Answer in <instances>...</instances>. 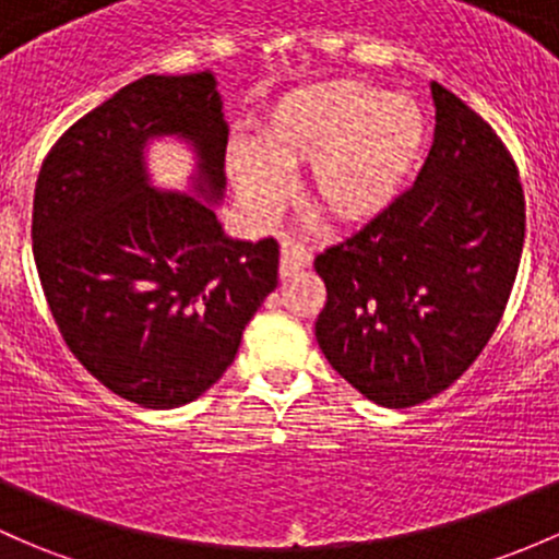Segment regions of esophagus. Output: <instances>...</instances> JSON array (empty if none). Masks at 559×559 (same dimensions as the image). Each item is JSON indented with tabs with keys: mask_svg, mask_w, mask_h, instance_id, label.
Returning <instances> with one entry per match:
<instances>
[{
	"mask_svg": "<svg viewBox=\"0 0 559 559\" xmlns=\"http://www.w3.org/2000/svg\"><path fill=\"white\" fill-rule=\"evenodd\" d=\"M310 264V254L305 251V246L295 243V240H281V264L278 273L281 278H289V275L299 273Z\"/></svg>",
	"mask_w": 559,
	"mask_h": 559,
	"instance_id": "esophagus-1",
	"label": "esophagus"
}]
</instances>
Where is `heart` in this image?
<instances>
[{"label": "heart", "instance_id": "1", "mask_svg": "<svg viewBox=\"0 0 559 559\" xmlns=\"http://www.w3.org/2000/svg\"><path fill=\"white\" fill-rule=\"evenodd\" d=\"M426 141V111L413 96L361 80H319L281 93L260 120L257 146H233L227 166L257 219L286 201L284 171L308 166V203L332 225L364 227L404 195Z\"/></svg>", "mask_w": 559, "mask_h": 559}]
</instances>
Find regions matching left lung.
<instances>
[{
	"label": "left lung",
	"instance_id": "obj_1",
	"mask_svg": "<svg viewBox=\"0 0 559 559\" xmlns=\"http://www.w3.org/2000/svg\"><path fill=\"white\" fill-rule=\"evenodd\" d=\"M437 128L413 190L316 257L326 361L380 407L450 388L507 308L525 243L520 174L490 126L431 82Z\"/></svg>",
	"mask_w": 559,
	"mask_h": 559
}]
</instances>
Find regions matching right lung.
Segmentation results:
<instances>
[{
    "label": "right lung",
    "mask_w": 559,
    "mask_h": 559,
    "mask_svg": "<svg viewBox=\"0 0 559 559\" xmlns=\"http://www.w3.org/2000/svg\"><path fill=\"white\" fill-rule=\"evenodd\" d=\"M227 131L214 72L150 74L74 122L39 171L32 240L52 319L82 367L139 407L209 391L278 284V243L216 219ZM160 138L197 157L187 193L151 181Z\"/></svg>",
    "instance_id": "obj_1"
}]
</instances>
